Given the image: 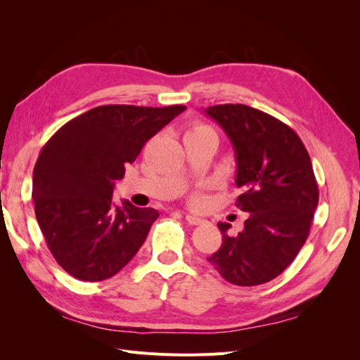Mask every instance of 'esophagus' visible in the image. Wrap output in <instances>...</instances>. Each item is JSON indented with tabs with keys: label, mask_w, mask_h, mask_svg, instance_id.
Returning a JSON list of instances; mask_svg holds the SVG:
<instances>
[{
	"label": "esophagus",
	"mask_w": 360,
	"mask_h": 360,
	"mask_svg": "<svg viewBox=\"0 0 360 360\" xmlns=\"http://www.w3.org/2000/svg\"><path fill=\"white\" fill-rule=\"evenodd\" d=\"M184 219H186V222H188L189 225H200V224L202 222L201 217L193 216V214H186V216H184Z\"/></svg>",
	"instance_id": "34e87169"
}]
</instances>
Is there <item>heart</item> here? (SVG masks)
Wrapping results in <instances>:
<instances>
[{
    "label": "heart",
    "instance_id": "obj_1",
    "mask_svg": "<svg viewBox=\"0 0 360 360\" xmlns=\"http://www.w3.org/2000/svg\"><path fill=\"white\" fill-rule=\"evenodd\" d=\"M200 127H205V126H195L192 130H195V129H200ZM193 201H195V202H200L201 200H200V197H195V198H193Z\"/></svg>",
    "mask_w": 360,
    "mask_h": 360
}]
</instances>
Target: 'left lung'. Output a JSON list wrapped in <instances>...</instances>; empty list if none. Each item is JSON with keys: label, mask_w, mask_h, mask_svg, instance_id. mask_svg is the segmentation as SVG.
<instances>
[{"label": "left lung", "mask_w": 360, "mask_h": 360, "mask_svg": "<svg viewBox=\"0 0 360 360\" xmlns=\"http://www.w3.org/2000/svg\"><path fill=\"white\" fill-rule=\"evenodd\" d=\"M204 112L230 138L236 153L237 207L249 213L243 231L228 234L219 222L222 246L209 263L234 285L266 284L296 258L319 204L312 163L294 130L242 103L209 106Z\"/></svg>", "instance_id": "obj_1"}]
</instances>
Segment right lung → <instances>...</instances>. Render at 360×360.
Masks as SVG:
<instances>
[{"label":"right lung","mask_w":360,"mask_h":360,"mask_svg":"<svg viewBox=\"0 0 360 360\" xmlns=\"http://www.w3.org/2000/svg\"><path fill=\"white\" fill-rule=\"evenodd\" d=\"M183 105H105L58 129L32 171V201L40 230L57 263L76 279L97 282L118 274L139 248L159 212L112 202L141 148Z\"/></svg>","instance_id":"obj_1"}]
</instances>
